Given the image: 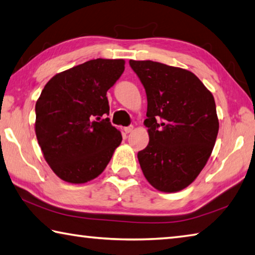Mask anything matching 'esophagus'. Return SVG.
I'll list each match as a JSON object with an SVG mask.
<instances>
[{"mask_svg":"<svg viewBox=\"0 0 255 255\" xmlns=\"http://www.w3.org/2000/svg\"><path fill=\"white\" fill-rule=\"evenodd\" d=\"M132 129H133V126H132V125H130V126L125 127L124 130H125V132H126V133H129V132L132 131Z\"/></svg>","mask_w":255,"mask_h":255,"instance_id":"1","label":"esophagus"}]
</instances>
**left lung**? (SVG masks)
<instances>
[{
	"label": "left lung",
	"instance_id": "8db88e82",
	"mask_svg": "<svg viewBox=\"0 0 255 255\" xmlns=\"http://www.w3.org/2000/svg\"><path fill=\"white\" fill-rule=\"evenodd\" d=\"M147 97L149 143L137 157L155 189L175 192L187 188L204 169L217 138L216 105L202 82L187 70L129 60Z\"/></svg>",
	"mask_w": 255,
	"mask_h": 255
}]
</instances>
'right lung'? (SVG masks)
Wrapping results in <instances>:
<instances>
[{"mask_svg": "<svg viewBox=\"0 0 255 255\" xmlns=\"http://www.w3.org/2000/svg\"><path fill=\"white\" fill-rule=\"evenodd\" d=\"M125 71L124 59H92L56 74L36 103V136L60 179L85 183L100 175L123 137L110 123L107 91Z\"/></svg>", "mask_w": 255, "mask_h": 255, "instance_id": "right-lung-1", "label": "right lung"}]
</instances>
